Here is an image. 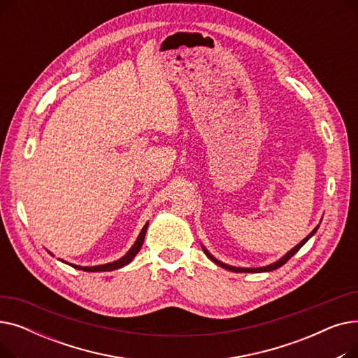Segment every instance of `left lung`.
<instances>
[{
	"label": "left lung",
	"mask_w": 358,
	"mask_h": 358,
	"mask_svg": "<svg viewBox=\"0 0 358 358\" xmlns=\"http://www.w3.org/2000/svg\"><path fill=\"white\" fill-rule=\"evenodd\" d=\"M317 228L319 227H316L302 242H300V243H297V245L293 248V250H290L285 257H281L278 261H275V262H273V264H270V266H266V267H259V268H241V267H232V266H228V264H223V262H220V261H217L213 255H210L209 254V251L208 250H204L203 248V251L206 252V255H208L213 262H216V264L217 266H220V267H223V268H227V270H229V271H234V273H264V271H273V270H275V268H278V267H281V266H285L286 264V262L300 250V248H302L303 245H305V243H306V241L310 238V236H313L315 235V232L317 231Z\"/></svg>",
	"instance_id": "8db88e82"
}]
</instances>
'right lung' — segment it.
<instances>
[{
  "instance_id": "1",
  "label": "right lung",
  "mask_w": 358,
  "mask_h": 358,
  "mask_svg": "<svg viewBox=\"0 0 358 358\" xmlns=\"http://www.w3.org/2000/svg\"><path fill=\"white\" fill-rule=\"evenodd\" d=\"M146 229H148V223L145 224V227L142 228L136 242L134 243V247H131L126 255H123L120 259L117 261H113V262H108V264H103V266H94V267H81V266H75V264H71V267L73 268H78V270H84V271H111V270H117V268H122L124 266H127L129 262L135 258V255L139 252L142 243H143V239H145V234H146Z\"/></svg>"
}]
</instances>
